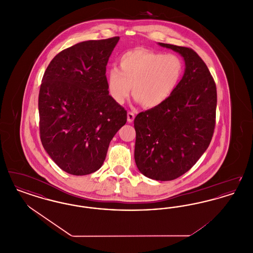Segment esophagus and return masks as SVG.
<instances>
[{
	"mask_svg": "<svg viewBox=\"0 0 253 253\" xmlns=\"http://www.w3.org/2000/svg\"><path fill=\"white\" fill-rule=\"evenodd\" d=\"M134 120V113L133 112H128V114H127V121L128 122H132Z\"/></svg>",
	"mask_w": 253,
	"mask_h": 253,
	"instance_id": "esophagus-1",
	"label": "esophagus"
}]
</instances>
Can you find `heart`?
Returning a JSON list of instances; mask_svg holds the SVG:
<instances>
[{
	"instance_id": "1",
	"label": "heart",
	"mask_w": 253,
	"mask_h": 253,
	"mask_svg": "<svg viewBox=\"0 0 253 253\" xmlns=\"http://www.w3.org/2000/svg\"><path fill=\"white\" fill-rule=\"evenodd\" d=\"M120 69L107 73V88L113 100L123 104L131 88L136 101L145 108H156L173 95L184 74L179 56L155 50L135 48L123 53L119 59Z\"/></svg>"
}]
</instances>
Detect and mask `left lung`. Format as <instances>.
Returning <instances> with one entry per match:
<instances>
[{"instance_id": "left-lung-1", "label": "left lung", "mask_w": 253, "mask_h": 253, "mask_svg": "<svg viewBox=\"0 0 253 253\" xmlns=\"http://www.w3.org/2000/svg\"><path fill=\"white\" fill-rule=\"evenodd\" d=\"M184 58L186 68L173 95L133 121L134 160L145 176L169 181L187 172L208 149L216 119V85L206 63L189 47L159 42Z\"/></svg>"}]
</instances>
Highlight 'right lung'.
<instances>
[{
    "label": "right lung",
    "instance_id": "1",
    "mask_svg": "<svg viewBox=\"0 0 253 253\" xmlns=\"http://www.w3.org/2000/svg\"><path fill=\"white\" fill-rule=\"evenodd\" d=\"M120 37L86 41L50 61L39 93L40 136L49 157L73 175L95 172L105 160L127 111L109 95L106 65Z\"/></svg>",
    "mask_w": 253,
    "mask_h": 253
}]
</instances>
